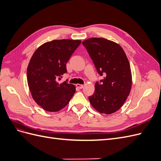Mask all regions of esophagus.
<instances>
[{
  "instance_id": "34e87169",
  "label": "esophagus",
  "mask_w": 161,
  "mask_h": 161,
  "mask_svg": "<svg viewBox=\"0 0 161 161\" xmlns=\"http://www.w3.org/2000/svg\"><path fill=\"white\" fill-rule=\"evenodd\" d=\"M76 87L77 88H79V89H82L83 88V85H80V84H76Z\"/></svg>"
}]
</instances>
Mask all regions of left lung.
Segmentation results:
<instances>
[{"label": "left lung", "instance_id": "8db88e82", "mask_svg": "<svg viewBox=\"0 0 161 161\" xmlns=\"http://www.w3.org/2000/svg\"><path fill=\"white\" fill-rule=\"evenodd\" d=\"M103 79L97 81L91 105L99 112L111 114L119 109L131 87V73L125 53L119 44L105 38H90L82 43Z\"/></svg>", "mask_w": 161, "mask_h": 161}]
</instances>
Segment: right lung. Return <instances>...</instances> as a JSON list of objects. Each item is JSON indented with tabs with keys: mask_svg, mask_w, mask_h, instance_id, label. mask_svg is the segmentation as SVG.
Here are the masks:
<instances>
[{
	"mask_svg": "<svg viewBox=\"0 0 161 161\" xmlns=\"http://www.w3.org/2000/svg\"><path fill=\"white\" fill-rule=\"evenodd\" d=\"M80 43V40H53L33 53L27 67V83L33 99L44 110L60 111L74 95L75 85L67 80L62 83L59 81L67 73L66 64Z\"/></svg>",
	"mask_w": 161,
	"mask_h": 161,
	"instance_id": "obj_1",
	"label": "right lung"
}]
</instances>
